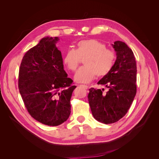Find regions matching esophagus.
<instances>
[{"instance_id":"34e87169","label":"esophagus","mask_w":159,"mask_h":159,"mask_svg":"<svg viewBox=\"0 0 159 159\" xmlns=\"http://www.w3.org/2000/svg\"><path fill=\"white\" fill-rule=\"evenodd\" d=\"M80 86H82V87H84L86 89H88V86L87 85H83V84H81V85H79Z\"/></svg>"}]
</instances>
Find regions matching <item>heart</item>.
Wrapping results in <instances>:
<instances>
[{"mask_svg": "<svg viewBox=\"0 0 159 159\" xmlns=\"http://www.w3.org/2000/svg\"><path fill=\"white\" fill-rule=\"evenodd\" d=\"M83 59L84 66L76 72L74 80L79 83H88L96 75L104 77L110 71L115 54L113 50L106 48L104 43L96 39L83 40L79 42L75 49H71L66 52L63 63L68 70L74 71Z\"/></svg>", "mask_w": 159, "mask_h": 159, "instance_id": "obj_1", "label": "heart"}]
</instances>
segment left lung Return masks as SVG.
<instances>
[{
    "label": "left lung",
    "instance_id": "obj_1",
    "mask_svg": "<svg viewBox=\"0 0 159 159\" xmlns=\"http://www.w3.org/2000/svg\"><path fill=\"white\" fill-rule=\"evenodd\" d=\"M116 58L111 70L97 84L109 89L102 93L91 88L88 98L94 118L106 124L117 122L129 109L137 93V64L132 50L122 41L111 44Z\"/></svg>",
    "mask_w": 159,
    "mask_h": 159
}]
</instances>
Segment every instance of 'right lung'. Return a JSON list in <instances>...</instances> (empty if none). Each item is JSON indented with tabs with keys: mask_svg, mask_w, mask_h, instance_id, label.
<instances>
[{
	"mask_svg": "<svg viewBox=\"0 0 159 159\" xmlns=\"http://www.w3.org/2000/svg\"><path fill=\"white\" fill-rule=\"evenodd\" d=\"M58 37H46L26 53L19 74V89L30 115L39 122L57 126L68 120L76 86L64 70Z\"/></svg>",
	"mask_w": 159,
	"mask_h": 159,
	"instance_id": "1",
	"label": "right lung"
}]
</instances>
